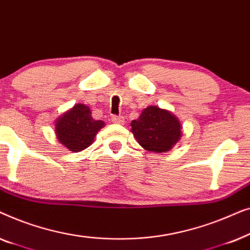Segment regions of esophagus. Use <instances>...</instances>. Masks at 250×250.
I'll return each mask as SVG.
<instances>
[{"mask_svg": "<svg viewBox=\"0 0 250 250\" xmlns=\"http://www.w3.org/2000/svg\"><path fill=\"white\" fill-rule=\"evenodd\" d=\"M111 121H112V123H115V124H124V122H125L123 116H112Z\"/></svg>", "mask_w": 250, "mask_h": 250, "instance_id": "esophagus-1", "label": "esophagus"}]
</instances>
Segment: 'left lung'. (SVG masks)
<instances>
[{"mask_svg":"<svg viewBox=\"0 0 250 250\" xmlns=\"http://www.w3.org/2000/svg\"><path fill=\"white\" fill-rule=\"evenodd\" d=\"M131 126L139 145L152 152L169 151L182 135L177 117L157 105L146 108L136 121H132Z\"/></svg>","mask_w":250,"mask_h":250,"instance_id":"left-lung-1","label":"left lung"}]
</instances>
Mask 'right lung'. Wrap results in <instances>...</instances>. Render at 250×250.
Instances as JSON below:
<instances>
[{
  "label": "right lung",
  "instance_id": "obj_1",
  "mask_svg": "<svg viewBox=\"0 0 250 250\" xmlns=\"http://www.w3.org/2000/svg\"><path fill=\"white\" fill-rule=\"evenodd\" d=\"M87 105L77 104L64 112L56 123V134L61 145L70 151H82L94 141L95 135L104 126L102 121H95Z\"/></svg>",
  "mask_w": 250,
  "mask_h": 250
}]
</instances>
